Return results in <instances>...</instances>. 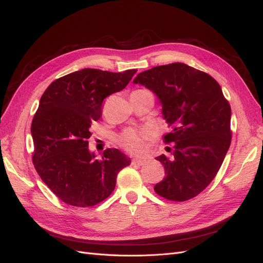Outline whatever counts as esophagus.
Masks as SVG:
<instances>
[{"label": "esophagus", "mask_w": 263, "mask_h": 263, "mask_svg": "<svg viewBox=\"0 0 263 263\" xmlns=\"http://www.w3.org/2000/svg\"><path fill=\"white\" fill-rule=\"evenodd\" d=\"M145 162H146V160H144V159H139V158H135L132 160L133 164H136V165H139V166L142 165V164H145Z\"/></svg>", "instance_id": "1"}]
</instances>
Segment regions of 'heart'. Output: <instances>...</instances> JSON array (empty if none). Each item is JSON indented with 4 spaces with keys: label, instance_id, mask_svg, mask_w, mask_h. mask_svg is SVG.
Returning a JSON list of instances; mask_svg holds the SVG:
<instances>
[{
    "label": "heart",
    "instance_id": "1",
    "mask_svg": "<svg viewBox=\"0 0 263 263\" xmlns=\"http://www.w3.org/2000/svg\"><path fill=\"white\" fill-rule=\"evenodd\" d=\"M154 136L151 128H129L117 137V144L130 154L141 155L146 153L147 141Z\"/></svg>",
    "mask_w": 263,
    "mask_h": 263
}]
</instances>
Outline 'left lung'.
I'll use <instances>...</instances> for the list:
<instances>
[{"instance_id": "1", "label": "left lung", "mask_w": 263, "mask_h": 263, "mask_svg": "<svg viewBox=\"0 0 263 263\" xmlns=\"http://www.w3.org/2000/svg\"><path fill=\"white\" fill-rule=\"evenodd\" d=\"M134 83L157 94L171 132L172 157H157L165 178L155 192L169 201L184 202L200 194L213 181L232 142V109L218 82L209 73L174 62L144 71Z\"/></svg>"}]
</instances>
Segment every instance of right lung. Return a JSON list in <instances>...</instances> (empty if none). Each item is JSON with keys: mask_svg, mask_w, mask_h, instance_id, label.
I'll return each instance as SVG.
<instances>
[{"mask_svg": "<svg viewBox=\"0 0 263 263\" xmlns=\"http://www.w3.org/2000/svg\"><path fill=\"white\" fill-rule=\"evenodd\" d=\"M137 70L109 72L82 69L54 80L39 101L33 122V163L39 177L62 202L90 208L107 198L118 172L130 159L106 149L97 159L89 151L90 127L102 116L104 99L122 91Z\"/></svg>", "mask_w": 263, "mask_h": 263, "instance_id": "right-lung-1", "label": "right lung"}]
</instances>
